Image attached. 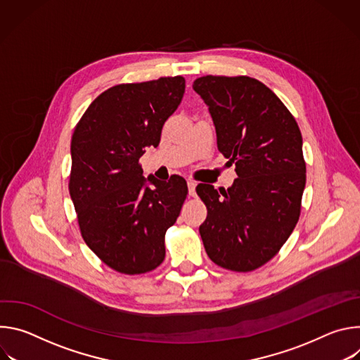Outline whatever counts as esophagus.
Wrapping results in <instances>:
<instances>
[{"instance_id":"obj_1","label":"esophagus","mask_w":360,"mask_h":360,"mask_svg":"<svg viewBox=\"0 0 360 360\" xmlns=\"http://www.w3.org/2000/svg\"><path fill=\"white\" fill-rule=\"evenodd\" d=\"M195 186H196V182L195 181H188V191H189V195L191 196H195Z\"/></svg>"}]
</instances>
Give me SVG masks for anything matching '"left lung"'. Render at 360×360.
I'll use <instances>...</instances> for the list:
<instances>
[{"mask_svg": "<svg viewBox=\"0 0 360 360\" xmlns=\"http://www.w3.org/2000/svg\"><path fill=\"white\" fill-rule=\"evenodd\" d=\"M192 88L208 105L218 149L238 175L226 191L196 186L208 210L199 233L212 262L250 272L274 258L299 221L306 184L302 134L258 79L207 75Z\"/></svg>", "mask_w": 360, "mask_h": 360, "instance_id": "1", "label": "left lung"}]
</instances>
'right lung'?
I'll return each instance as SVG.
<instances>
[{"label":"right lung","mask_w":360,"mask_h":360,"mask_svg":"<svg viewBox=\"0 0 360 360\" xmlns=\"http://www.w3.org/2000/svg\"><path fill=\"white\" fill-rule=\"evenodd\" d=\"M184 92L179 75L115 85L92 101L74 129L68 188L79 231L117 272L146 274L165 258V233L179 217L188 185L179 175L168 182L143 178L139 158L146 146L160 145Z\"/></svg>","instance_id":"add662e5"}]
</instances>
